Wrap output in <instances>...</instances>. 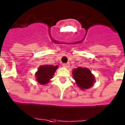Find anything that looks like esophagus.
Returning a JSON list of instances; mask_svg holds the SVG:
<instances>
[{
	"instance_id": "1",
	"label": "esophagus",
	"mask_w": 125,
	"mask_h": 125,
	"mask_svg": "<svg viewBox=\"0 0 125 125\" xmlns=\"http://www.w3.org/2000/svg\"><path fill=\"white\" fill-rule=\"evenodd\" d=\"M62 66H63L64 68H68L69 67V63H63L62 64Z\"/></svg>"
}]
</instances>
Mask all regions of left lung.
I'll use <instances>...</instances> for the list:
<instances>
[{"mask_svg":"<svg viewBox=\"0 0 125 125\" xmlns=\"http://www.w3.org/2000/svg\"><path fill=\"white\" fill-rule=\"evenodd\" d=\"M73 76L81 89H89L94 83V76L88 68L78 67L73 71Z\"/></svg>","mask_w":125,"mask_h":125,"instance_id":"obj_1","label":"left lung"}]
</instances>
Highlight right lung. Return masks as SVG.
<instances>
[{
  "instance_id": "1",
  "label": "right lung",
  "mask_w": 125,
  "mask_h": 125,
  "mask_svg": "<svg viewBox=\"0 0 125 125\" xmlns=\"http://www.w3.org/2000/svg\"><path fill=\"white\" fill-rule=\"evenodd\" d=\"M58 68V66L53 65H42L38 68L36 73V80L41 84H46L53 78V76Z\"/></svg>"
}]
</instances>
